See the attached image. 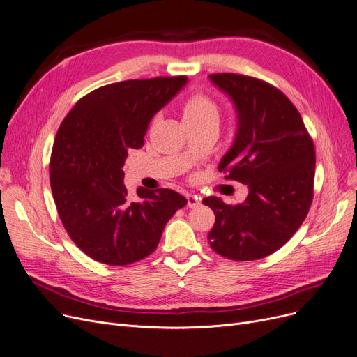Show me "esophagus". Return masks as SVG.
I'll return each instance as SVG.
<instances>
[{"label": "esophagus", "mask_w": 357, "mask_h": 357, "mask_svg": "<svg viewBox=\"0 0 357 357\" xmlns=\"http://www.w3.org/2000/svg\"><path fill=\"white\" fill-rule=\"evenodd\" d=\"M197 205H201V197H197L196 195H188V206L196 208Z\"/></svg>", "instance_id": "esophagus-1"}]
</instances>
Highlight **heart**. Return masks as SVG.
Listing matches in <instances>:
<instances>
[{"label":"heart","instance_id":"obj_1","mask_svg":"<svg viewBox=\"0 0 357 357\" xmlns=\"http://www.w3.org/2000/svg\"><path fill=\"white\" fill-rule=\"evenodd\" d=\"M184 123H205L220 119L218 105L201 92H193L183 101L181 105Z\"/></svg>","mask_w":357,"mask_h":357}]
</instances>
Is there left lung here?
Instances as JSON below:
<instances>
[{"label":"left lung","instance_id":"1","mask_svg":"<svg viewBox=\"0 0 357 357\" xmlns=\"http://www.w3.org/2000/svg\"><path fill=\"white\" fill-rule=\"evenodd\" d=\"M209 79L233 99L238 116L236 140L218 169L249 188L243 204L204 199L215 213L209 245L227 259H262L286 245L307 215L315 146L297 108L278 88L236 73Z\"/></svg>","mask_w":357,"mask_h":357}]
</instances>
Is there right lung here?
I'll return each instance as SVG.
<instances>
[{
	"mask_svg": "<svg viewBox=\"0 0 357 357\" xmlns=\"http://www.w3.org/2000/svg\"><path fill=\"white\" fill-rule=\"evenodd\" d=\"M188 82L186 76L105 84L76 102L55 135L50 181L56 212L75 245L105 265L149 256L186 197L171 189L127 197V152L144 146L151 119Z\"/></svg>",
	"mask_w": 357,
	"mask_h": 357,
	"instance_id": "obj_1",
	"label": "right lung"
}]
</instances>
